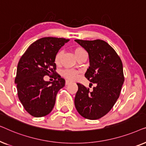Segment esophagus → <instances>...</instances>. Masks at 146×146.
<instances>
[{"label":"esophagus","instance_id":"esophagus-1","mask_svg":"<svg viewBox=\"0 0 146 146\" xmlns=\"http://www.w3.org/2000/svg\"><path fill=\"white\" fill-rule=\"evenodd\" d=\"M70 83H71V82L70 81V80H66V83H65V84H66V86H67V85H68Z\"/></svg>","mask_w":146,"mask_h":146}]
</instances>
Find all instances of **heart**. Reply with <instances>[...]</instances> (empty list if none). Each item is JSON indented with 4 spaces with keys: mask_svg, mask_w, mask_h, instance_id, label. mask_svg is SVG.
I'll return each instance as SVG.
<instances>
[{
    "mask_svg": "<svg viewBox=\"0 0 146 146\" xmlns=\"http://www.w3.org/2000/svg\"><path fill=\"white\" fill-rule=\"evenodd\" d=\"M74 54L78 58L81 54H82L83 53L86 52V51L83 48H82L80 46H77L74 49ZM62 56V51H58L56 54L54 58V63L58 65L60 63ZM62 75L64 77L72 80H75L78 77V72L77 70H75L66 69L62 72Z\"/></svg>",
    "mask_w": 146,
    "mask_h": 146,
    "instance_id": "b5f03b06",
    "label": "heart"
}]
</instances>
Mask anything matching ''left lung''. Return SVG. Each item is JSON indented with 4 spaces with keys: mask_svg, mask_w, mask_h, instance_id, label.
Instances as JSON below:
<instances>
[{
    "mask_svg": "<svg viewBox=\"0 0 146 146\" xmlns=\"http://www.w3.org/2000/svg\"><path fill=\"white\" fill-rule=\"evenodd\" d=\"M88 52L90 66L85 77L96 84L90 92L81 84L74 99V105L82 116L89 119L101 118L116 102L124 82L123 65L116 52L102 40H75Z\"/></svg>",
    "mask_w": 146,
    "mask_h": 146,
    "instance_id": "8db88e82",
    "label": "left lung"
}]
</instances>
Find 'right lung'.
I'll return each mask as SVG.
<instances>
[{
    "label": "right lung",
    "instance_id": "right-lung-1",
    "mask_svg": "<svg viewBox=\"0 0 146 146\" xmlns=\"http://www.w3.org/2000/svg\"><path fill=\"white\" fill-rule=\"evenodd\" d=\"M68 41L62 38H42L32 44L20 59L15 81L18 96L26 111L34 117L50 113L58 92L64 86L65 80L56 72L54 58ZM51 75L54 81H44V76Z\"/></svg>",
    "mask_w": 146,
    "mask_h": 146
}]
</instances>
